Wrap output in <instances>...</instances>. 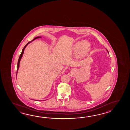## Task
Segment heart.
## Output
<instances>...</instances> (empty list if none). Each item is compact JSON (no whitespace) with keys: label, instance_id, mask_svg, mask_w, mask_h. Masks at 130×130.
Here are the masks:
<instances>
[{"label":"heart","instance_id":"obj_1","mask_svg":"<svg viewBox=\"0 0 130 130\" xmlns=\"http://www.w3.org/2000/svg\"><path fill=\"white\" fill-rule=\"evenodd\" d=\"M73 50L76 55L84 57L88 54L90 50V46L87 42L81 41L75 44Z\"/></svg>","mask_w":130,"mask_h":130}]
</instances>
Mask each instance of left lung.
Listing matches in <instances>:
<instances>
[{
    "instance_id": "obj_1",
    "label": "left lung",
    "mask_w": 130,
    "mask_h": 130,
    "mask_svg": "<svg viewBox=\"0 0 130 130\" xmlns=\"http://www.w3.org/2000/svg\"><path fill=\"white\" fill-rule=\"evenodd\" d=\"M107 52H108V50H107ZM108 53H109V52H108Z\"/></svg>"
}]
</instances>
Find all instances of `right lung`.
Instances as JSON below:
<instances>
[{
  "mask_svg": "<svg viewBox=\"0 0 130 130\" xmlns=\"http://www.w3.org/2000/svg\"><path fill=\"white\" fill-rule=\"evenodd\" d=\"M39 38H41L40 37H36L35 38H34L33 40H34V39H38ZM32 40V41H33ZM30 42H29L27 44H26L25 45L24 47L23 48V50H22V53H21V54H20V57H19V60H18V67H17V72H18V69H19V66H20V60H21V59L22 58V56H23V53H24V50H25V48L26 47V46L27 45V44H29V43H30Z\"/></svg>",
  "mask_w": 130,
  "mask_h": 130,
  "instance_id": "right-lung-1",
  "label": "right lung"
}]
</instances>
